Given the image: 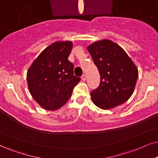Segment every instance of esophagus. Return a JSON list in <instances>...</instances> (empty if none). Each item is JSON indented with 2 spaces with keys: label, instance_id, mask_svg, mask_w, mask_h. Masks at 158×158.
<instances>
[{
  "label": "esophagus",
  "instance_id": "34e87169",
  "mask_svg": "<svg viewBox=\"0 0 158 158\" xmlns=\"http://www.w3.org/2000/svg\"><path fill=\"white\" fill-rule=\"evenodd\" d=\"M81 79H82L83 81H85L86 80V76L85 74H83L82 76H81Z\"/></svg>",
  "mask_w": 158,
  "mask_h": 158
}]
</instances>
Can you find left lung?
Segmentation results:
<instances>
[{"label": "left lung", "instance_id": "obj_1", "mask_svg": "<svg viewBox=\"0 0 158 158\" xmlns=\"http://www.w3.org/2000/svg\"><path fill=\"white\" fill-rule=\"evenodd\" d=\"M98 69L101 81L91 92L93 102L109 109L127 101L134 91L139 72L127 53L109 40H102L87 47Z\"/></svg>", "mask_w": 158, "mask_h": 158}]
</instances>
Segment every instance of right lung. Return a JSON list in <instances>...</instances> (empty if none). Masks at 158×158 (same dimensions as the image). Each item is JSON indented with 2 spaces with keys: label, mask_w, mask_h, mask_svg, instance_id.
<instances>
[{
  "label": "right lung",
  "mask_w": 158,
  "mask_h": 158,
  "mask_svg": "<svg viewBox=\"0 0 158 158\" xmlns=\"http://www.w3.org/2000/svg\"><path fill=\"white\" fill-rule=\"evenodd\" d=\"M72 46L71 41L52 44L38 56L27 73L30 93L47 110L63 106L80 81V78L73 75V64L68 60Z\"/></svg>",
  "instance_id": "add662e5"
}]
</instances>
